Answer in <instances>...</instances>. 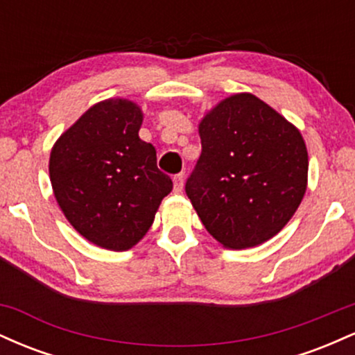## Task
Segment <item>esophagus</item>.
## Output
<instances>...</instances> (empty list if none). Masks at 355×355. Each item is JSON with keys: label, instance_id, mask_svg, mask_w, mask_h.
I'll list each match as a JSON object with an SVG mask.
<instances>
[{"label": "esophagus", "instance_id": "obj_1", "mask_svg": "<svg viewBox=\"0 0 355 355\" xmlns=\"http://www.w3.org/2000/svg\"><path fill=\"white\" fill-rule=\"evenodd\" d=\"M173 190L177 191V193H180L183 190V175H175L173 177Z\"/></svg>", "mask_w": 355, "mask_h": 355}]
</instances>
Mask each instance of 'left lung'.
<instances>
[{"instance_id":"obj_1","label":"left lung","mask_w":355,"mask_h":355,"mask_svg":"<svg viewBox=\"0 0 355 355\" xmlns=\"http://www.w3.org/2000/svg\"><path fill=\"white\" fill-rule=\"evenodd\" d=\"M198 135L202 155L185 190L207 232L230 250L279 234L307 190L299 128L252 93H235L203 115Z\"/></svg>"}]
</instances>
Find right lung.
Returning a JSON list of instances; mask_svg holds the SVG:
<instances>
[{
	"label": "right lung",
	"mask_w": 355,
	"mask_h": 355,
	"mask_svg": "<svg viewBox=\"0 0 355 355\" xmlns=\"http://www.w3.org/2000/svg\"><path fill=\"white\" fill-rule=\"evenodd\" d=\"M144 112L135 101H98L60 135L50 180L61 211L81 237L125 252L152 227L173 189L157 168V150L138 137Z\"/></svg>",
	"instance_id": "obj_1"
}]
</instances>
